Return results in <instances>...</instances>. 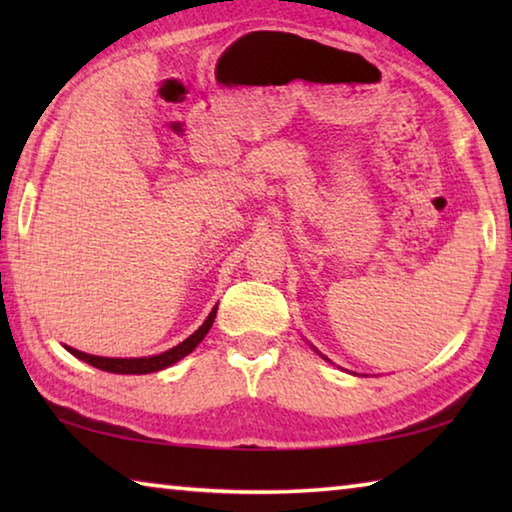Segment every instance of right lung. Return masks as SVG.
Masks as SVG:
<instances>
[{
  "label": "right lung",
  "instance_id": "obj_1",
  "mask_svg": "<svg viewBox=\"0 0 512 512\" xmlns=\"http://www.w3.org/2000/svg\"><path fill=\"white\" fill-rule=\"evenodd\" d=\"M216 318V307L210 311V316L205 318V323L196 329L192 336H187L183 343H178L176 348H171L162 354H153V357H137V359H110V357H94V354H85L81 350H74V348H67L69 354H74L76 359H81L85 363H90V366L99 368V370H106V372H115V375H149V372H158L173 366V363L180 361L183 357H187L189 352H192L198 343L205 339V334L210 332V327Z\"/></svg>",
  "mask_w": 512,
  "mask_h": 512
}]
</instances>
